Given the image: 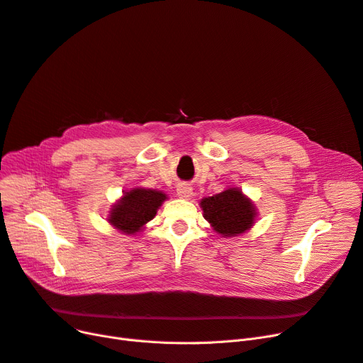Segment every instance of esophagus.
Instances as JSON below:
<instances>
[{
    "mask_svg": "<svg viewBox=\"0 0 363 363\" xmlns=\"http://www.w3.org/2000/svg\"><path fill=\"white\" fill-rule=\"evenodd\" d=\"M177 195H179V198H182V199H191L192 198V195H194V189L189 186V184H179V187H177Z\"/></svg>",
    "mask_w": 363,
    "mask_h": 363,
    "instance_id": "esophagus-1",
    "label": "esophagus"
}]
</instances>
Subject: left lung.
<instances>
[{"mask_svg": "<svg viewBox=\"0 0 363 363\" xmlns=\"http://www.w3.org/2000/svg\"><path fill=\"white\" fill-rule=\"evenodd\" d=\"M203 218L223 238H235L248 232L257 220L254 202L239 187H228L223 192L202 198Z\"/></svg>", "mask_w": 363, "mask_h": 363, "instance_id": "obj_1", "label": "left lung"}]
</instances>
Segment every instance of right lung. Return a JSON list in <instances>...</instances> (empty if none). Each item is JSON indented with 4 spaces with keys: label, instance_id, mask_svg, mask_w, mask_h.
<instances>
[{
    "label": "right lung",
    "instance_id": "obj_1",
    "mask_svg": "<svg viewBox=\"0 0 363 363\" xmlns=\"http://www.w3.org/2000/svg\"><path fill=\"white\" fill-rule=\"evenodd\" d=\"M168 196L157 189L133 187L124 191L108 214V223L124 235H135L157 216L162 202Z\"/></svg>",
    "mask_w": 363,
    "mask_h": 363
}]
</instances>
